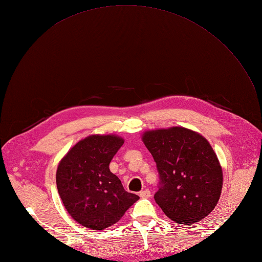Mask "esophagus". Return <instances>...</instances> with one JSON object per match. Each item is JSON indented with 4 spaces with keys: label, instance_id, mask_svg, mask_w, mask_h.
I'll list each match as a JSON object with an SVG mask.
<instances>
[{
    "label": "esophagus",
    "instance_id": "34e87169",
    "mask_svg": "<svg viewBox=\"0 0 262 262\" xmlns=\"http://www.w3.org/2000/svg\"><path fill=\"white\" fill-rule=\"evenodd\" d=\"M139 195H140V198H142V199H146V198H149V196H150V191H149L148 189H146V190H143V191H141V192H140Z\"/></svg>",
    "mask_w": 262,
    "mask_h": 262
}]
</instances>
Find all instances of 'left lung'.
Returning a JSON list of instances; mask_svg holds the SVG:
<instances>
[{
  "mask_svg": "<svg viewBox=\"0 0 262 262\" xmlns=\"http://www.w3.org/2000/svg\"><path fill=\"white\" fill-rule=\"evenodd\" d=\"M142 141L156 162L160 181L154 199L164 214L184 225L207 216L223 186L221 164L209 142L181 126L146 130Z\"/></svg>",
  "mask_w": 262,
  "mask_h": 262,
  "instance_id": "1",
  "label": "left lung"
}]
</instances>
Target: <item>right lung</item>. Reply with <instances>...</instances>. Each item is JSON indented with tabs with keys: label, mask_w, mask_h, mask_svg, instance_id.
<instances>
[{
	"label": "right lung",
	"mask_w": 262,
	"mask_h": 262,
	"mask_svg": "<svg viewBox=\"0 0 262 262\" xmlns=\"http://www.w3.org/2000/svg\"><path fill=\"white\" fill-rule=\"evenodd\" d=\"M116 135H91L60 160L56 185L64 208L77 223L102 230L117 223L139 196L125 191L109 163L123 145Z\"/></svg>",
	"instance_id": "obj_1"
}]
</instances>
